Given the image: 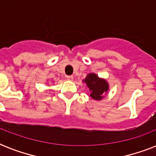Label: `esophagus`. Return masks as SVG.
I'll use <instances>...</instances> for the list:
<instances>
[{
	"mask_svg": "<svg viewBox=\"0 0 156 156\" xmlns=\"http://www.w3.org/2000/svg\"><path fill=\"white\" fill-rule=\"evenodd\" d=\"M66 79H67V80H69V81H73V76H71V75L66 76Z\"/></svg>",
	"mask_w": 156,
	"mask_h": 156,
	"instance_id": "obj_1",
	"label": "esophagus"
}]
</instances>
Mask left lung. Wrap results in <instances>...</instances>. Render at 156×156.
Returning a JSON list of instances; mask_svg holds the SVG:
<instances>
[{"instance_id":"left-lung-1","label":"left lung","mask_w":156,"mask_h":156,"mask_svg":"<svg viewBox=\"0 0 156 156\" xmlns=\"http://www.w3.org/2000/svg\"><path fill=\"white\" fill-rule=\"evenodd\" d=\"M90 89V97L95 100H100L108 90V83L104 78H100L95 73H89L83 80Z\"/></svg>"}]
</instances>
